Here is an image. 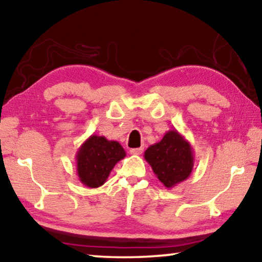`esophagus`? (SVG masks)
I'll return each mask as SVG.
<instances>
[{
    "mask_svg": "<svg viewBox=\"0 0 262 262\" xmlns=\"http://www.w3.org/2000/svg\"><path fill=\"white\" fill-rule=\"evenodd\" d=\"M144 151V147H137V148H131L130 154L131 155H142Z\"/></svg>",
    "mask_w": 262,
    "mask_h": 262,
    "instance_id": "esophagus-1",
    "label": "esophagus"
}]
</instances>
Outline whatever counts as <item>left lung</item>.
<instances>
[{
    "instance_id": "obj_1",
    "label": "left lung",
    "mask_w": 262,
    "mask_h": 262,
    "mask_svg": "<svg viewBox=\"0 0 262 262\" xmlns=\"http://www.w3.org/2000/svg\"><path fill=\"white\" fill-rule=\"evenodd\" d=\"M144 158L166 188L186 180L194 165V154L190 142L177 130L167 131L160 142L148 146Z\"/></svg>"
}]
</instances>
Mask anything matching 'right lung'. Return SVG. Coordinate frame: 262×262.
I'll list each match as a JSON object with an SVG mask.
<instances>
[{"instance_id":"obj_1","label":"right lung","mask_w":262,"mask_h":262,"mask_svg":"<svg viewBox=\"0 0 262 262\" xmlns=\"http://www.w3.org/2000/svg\"><path fill=\"white\" fill-rule=\"evenodd\" d=\"M125 156V150L116 140L97 135L90 136L76 154L79 182L90 188L102 186L115 165Z\"/></svg>"}]
</instances>
